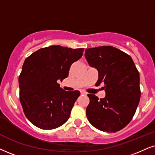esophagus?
Listing matches in <instances>:
<instances>
[{
  "label": "esophagus",
  "mask_w": 155,
  "mask_h": 155,
  "mask_svg": "<svg viewBox=\"0 0 155 155\" xmlns=\"http://www.w3.org/2000/svg\"><path fill=\"white\" fill-rule=\"evenodd\" d=\"M81 94L82 95H87V93L84 92V91H82V92L81 93Z\"/></svg>",
  "instance_id": "1"
}]
</instances>
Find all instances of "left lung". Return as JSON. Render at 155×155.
Here are the masks:
<instances>
[{"mask_svg": "<svg viewBox=\"0 0 155 155\" xmlns=\"http://www.w3.org/2000/svg\"><path fill=\"white\" fill-rule=\"evenodd\" d=\"M89 65L98 72L95 85L101 83L106 97L88 94L86 116L93 127L103 131L116 132L132 119L141 96L139 73L129 54L111 46L85 49Z\"/></svg>", "mask_w": 155, "mask_h": 155, "instance_id": "8db88e82", "label": "left lung"}]
</instances>
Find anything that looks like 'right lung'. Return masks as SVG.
I'll return each instance as SVG.
<instances>
[{
  "label": "right lung",
  "instance_id": "1",
  "mask_svg": "<svg viewBox=\"0 0 155 155\" xmlns=\"http://www.w3.org/2000/svg\"><path fill=\"white\" fill-rule=\"evenodd\" d=\"M84 49L60 45L39 49L26 59L18 77L20 102L25 116L41 129H56L68 121L78 91H65L57 81L68 77Z\"/></svg>",
  "mask_w": 155,
  "mask_h": 155
}]
</instances>
